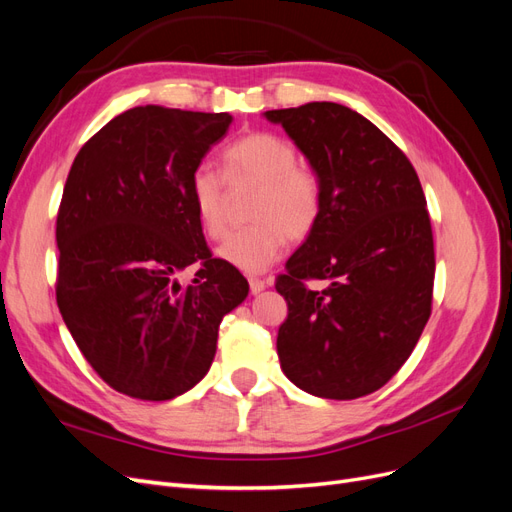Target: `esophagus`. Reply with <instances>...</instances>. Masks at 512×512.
I'll list each match as a JSON object with an SVG mask.
<instances>
[{
	"label": "esophagus",
	"instance_id": "1",
	"mask_svg": "<svg viewBox=\"0 0 512 512\" xmlns=\"http://www.w3.org/2000/svg\"><path fill=\"white\" fill-rule=\"evenodd\" d=\"M269 286V282H265V280H258V277H250V290H252V294H258V292H262Z\"/></svg>",
	"mask_w": 512,
	"mask_h": 512
}]
</instances>
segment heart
I'll use <instances>...</instances> for the list:
<instances>
[{"mask_svg":"<svg viewBox=\"0 0 512 512\" xmlns=\"http://www.w3.org/2000/svg\"><path fill=\"white\" fill-rule=\"evenodd\" d=\"M226 179L209 166H198L190 177V198L196 218L211 239L228 226L230 188H258L247 213L252 224L228 235L218 256L245 273H260L280 258L286 239L309 237L322 213V185L312 168L299 164L297 149L271 132L237 138L224 151Z\"/></svg>","mask_w":512,"mask_h":512,"instance_id":"1","label":"heart"}]
</instances>
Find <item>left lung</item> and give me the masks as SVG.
I'll return each mask as SVG.
<instances>
[{
    "instance_id": "8db88e82",
    "label": "left lung",
    "mask_w": 512,
    "mask_h": 512,
    "mask_svg": "<svg viewBox=\"0 0 512 512\" xmlns=\"http://www.w3.org/2000/svg\"><path fill=\"white\" fill-rule=\"evenodd\" d=\"M322 185V213L277 275L288 303L277 331L286 378L309 395L356 399L408 361L431 316L433 232L406 153L335 102L267 111ZM322 279L324 289H309Z\"/></svg>"
}]
</instances>
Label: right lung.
Returning a JSON list of instances; mask_svg holds the SVG:
<instances>
[{
	"instance_id": "obj_1",
	"label": "right lung",
	"mask_w": 512,
	"mask_h": 512,
	"mask_svg": "<svg viewBox=\"0 0 512 512\" xmlns=\"http://www.w3.org/2000/svg\"><path fill=\"white\" fill-rule=\"evenodd\" d=\"M232 115L136 106L76 153L57 211V305L111 389L166 401L205 378L245 277L213 258L190 177ZM194 264L195 280L176 273Z\"/></svg>"
}]
</instances>
